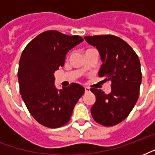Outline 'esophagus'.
I'll return each instance as SVG.
<instances>
[{
    "mask_svg": "<svg viewBox=\"0 0 155 155\" xmlns=\"http://www.w3.org/2000/svg\"><path fill=\"white\" fill-rule=\"evenodd\" d=\"M84 91H85V92H89V91H90V88L84 87Z\"/></svg>",
    "mask_w": 155,
    "mask_h": 155,
    "instance_id": "34e87169",
    "label": "esophagus"
}]
</instances>
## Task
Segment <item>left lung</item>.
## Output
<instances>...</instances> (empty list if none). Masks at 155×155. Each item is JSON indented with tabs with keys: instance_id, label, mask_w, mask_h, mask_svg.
<instances>
[{
	"instance_id": "1",
	"label": "left lung",
	"mask_w": 155,
	"mask_h": 155,
	"mask_svg": "<svg viewBox=\"0 0 155 155\" xmlns=\"http://www.w3.org/2000/svg\"><path fill=\"white\" fill-rule=\"evenodd\" d=\"M84 40L100 53L102 65L99 75L111 81L109 94L91 89L96 97L91 114L97 123L113 126L126 119L138 101L142 81L140 59L125 41L115 35L84 36Z\"/></svg>"
}]
</instances>
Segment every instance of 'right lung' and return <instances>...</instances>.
<instances>
[{
	"label": "right lung",
	"mask_w": 155,
	"mask_h": 155,
	"mask_svg": "<svg viewBox=\"0 0 155 155\" xmlns=\"http://www.w3.org/2000/svg\"><path fill=\"white\" fill-rule=\"evenodd\" d=\"M84 39L57 31L42 32L29 43L19 62L18 81L23 101L36 121L58 128L70 120L84 89L72 83L58 90L54 71L64 66L66 54Z\"/></svg>",
	"instance_id": "add662e5"
}]
</instances>
